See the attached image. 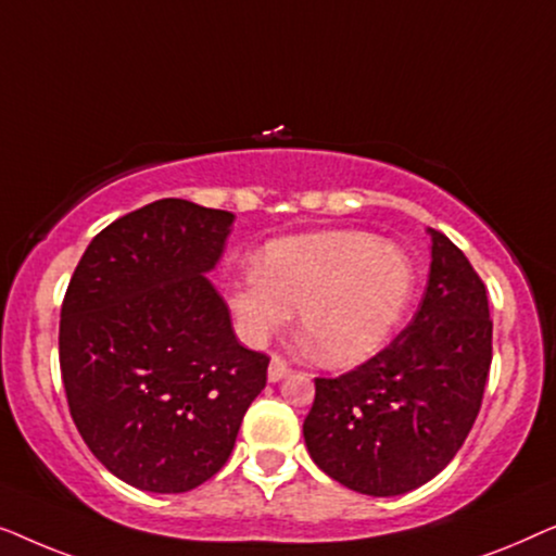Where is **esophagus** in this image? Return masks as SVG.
Returning <instances> with one entry per match:
<instances>
[{
  "label": "esophagus",
  "instance_id": "1",
  "mask_svg": "<svg viewBox=\"0 0 556 556\" xmlns=\"http://www.w3.org/2000/svg\"><path fill=\"white\" fill-rule=\"evenodd\" d=\"M288 375H291V367L280 359V356H273L270 364H268V382H280V379H286Z\"/></svg>",
  "mask_w": 556,
  "mask_h": 556
}]
</instances>
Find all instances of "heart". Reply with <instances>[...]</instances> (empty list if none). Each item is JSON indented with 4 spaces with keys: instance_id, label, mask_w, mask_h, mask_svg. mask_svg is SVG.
Masks as SVG:
<instances>
[{
    "instance_id": "heart-1",
    "label": "heart",
    "mask_w": 556,
    "mask_h": 556,
    "mask_svg": "<svg viewBox=\"0 0 556 556\" xmlns=\"http://www.w3.org/2000/svg\"><path fill=\"white\" fill-rule=\"evenodd\" d=\"M415 293V265L400 245L359 230L278 238L230 288L240 333L263 344L291 321L326 367L349 369L382 352Z\"/></svg>"
}]
</instances>
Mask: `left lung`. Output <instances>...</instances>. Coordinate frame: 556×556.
<instances>
[{
	"label": "left lung",
	"mask_w": 556,
	"mask_h": 556,
	"mask_svg": "<svg viewBox=\"0 0 556 556\" xmlns=\"http://www.w3.org/2000/svg\"><path fill=\"white\" fill-rule=\"evenodd\" d=\"M417 314L375 359L316 379L303 420L311 458L367 496H400L435 478L473 428L491 367L489 295L468 257L430 230Z\"/></svg>",
	"instance_id": "8db88e82"
}]
</instances>
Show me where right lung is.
Here are the masks:
<instances>
[{"label": "right lung", "instance_id": "add662e5", "mask_svg": "<svg viewBox=\"0 0 556 556\" xmlns=\"http://www.w3.org/2000/svg\"><path fill=\"white\" fill-rule=\"evenodd\" d=\"M235 215L156 200L90 240L60 311V371L90 453L128 485L185 493L230 458L268 356L212 286Z\"/></svg>", "mask_w": 556, "mask_h": 556}]
</instances>
